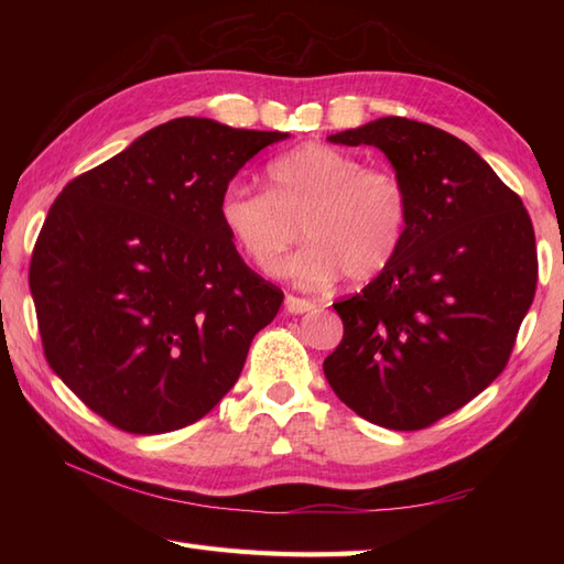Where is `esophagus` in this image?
Returning a JSON list of instances; mask_svg holds the SVG:
<instances>
[{
  "label": "esophagus",
  "instance_id": "1",
  "mask_svg": "<svg viewBox=\"0 0 564 564\" xmlns=\"http://www.w3.org/2000/svg\"><path fill=\"white\" fill-rule=\"evenodd\" d=\"M315 307V303L305 301V297H297V295H285V310H289L291 315H303L310 313V310Z\"/></svg>",
  "mask_w": 564,
  "mask_h": 564
}]
</instances>
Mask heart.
Wrapping results in <instances>:
<instances>
[{"label":"heart","instance_id":"heart-1","mask_svg":"<svg viewBox=\"0 0 564 564\" xmlns=\"http://www.w3.org/2000/svg\"><path fill=\"white\" fill-rule=\"evenodd\" d=\"M269 182L271 188L230 182L218 203L223 227L257 271L279 273L301 227L307 245L289 273L303 289H325L341 273L368 283L400 254L412 194L388 166L307 142L269 164Z\"/></svg>","mask_w":564,"mask_h":564}]
</instances>
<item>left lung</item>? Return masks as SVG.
Here are the masks:
<instances>
[{"instance_id": "left-lung-1", "label": "left lung", "mask_w": 564, "mask_h": 564, "mask_svg": "<svg viewBox=\"0 0 564 564\" xmlns=\"http://www.w3.org/2000/svg\"><path fill=\"white\" fill-rule=\"evenodd\" d=\"M327 140L386 152L410 186L412 223L390 267L334 303L344 337L322 368L358 416L426 429L507 368L538 285L533 223L519 194L446 130L388 116Z\"/></svg>"}]
</instances>
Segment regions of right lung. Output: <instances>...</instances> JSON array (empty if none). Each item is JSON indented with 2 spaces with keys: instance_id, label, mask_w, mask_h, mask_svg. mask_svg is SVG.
<instances>
[{
  "instance_id": "obj_1",
  "label": "right lung",
  "mask_w": 564,
  "mask_h": 564,
  "mask_svg": "<svg viewBox=\"0 0 564 564\" xmlns=\"http://www.w3.org/2000/svg\"><path fill=\"white\" fill-rule=\"evenodd\" d=\"M279 130L174 118L79 174L47 210L29 285L45 361L116 429L206 416L283 303L220 223L223 188Z\"/></svg>"
}]
</instances>
